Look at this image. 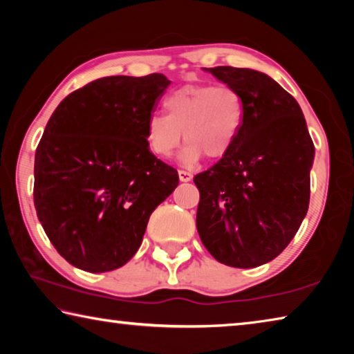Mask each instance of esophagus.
Listing matches in <instances>:
<instances>
[{"mask_svg": "<svg viewBox=\"0 0 354 354\" xmlns=\"http://www.w3.org/2000/svg\"><path fill=\"white\" fill-rule=\"evenodd\" d=\"M178 176H179V181H181V183H189L190 179H192L190 173L185 171V170H179L178 171Z\"/></svg>", "mask_w": 354, "mask_h": 354, "instance_id": "obj_1", "label": "esophagus"}]
</instances>
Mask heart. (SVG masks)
Here are the masks:
<instances>
[{
	"mask_svg": "<svg viewBox=\"0 0 354 354\" xmlns=\"http://www.w3.org/2000/svg\"><path fill=\"white\" fill-rule=\"evenodd\" d=\"M165 115L147 120L145 139L156 158L169 159L181 143L187 145L179 160L192 165L206 154L220 159L231 151L241 134L245 104L242 95L231 86L190 84L164 100Z\"/></svg>",
	"mask_w": 354,
	"mask_h": 354,
	"instance_id": "1",
	"label": "heart"
}]
</instances>
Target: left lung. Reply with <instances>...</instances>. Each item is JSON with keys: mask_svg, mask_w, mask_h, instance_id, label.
Here are the masks:
<instances>
[{"mask_svg": "<svg viewBox=\"0 0 354 354\" xmlns=\"http://www.w3.org/2000/svg\"><path fill=\"white\" fill-rule=\"evenodd\" d=\"M242 95L245 118L234 147L198 173L196 230L218 262L251 268L273 261L309 207L315 148L297 100L251 68H205Z\"/></svg>", "mask_w": 354, "mask_h": 354, "instance_id": "8db88e82", "label": "left lung"}]
</instances>
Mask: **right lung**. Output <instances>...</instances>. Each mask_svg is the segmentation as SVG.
Segmentation results:
<instances>
[{
    "instance_id": "add662e5",
    "label": "right lung",
    "mask_w": 354,
    "mask_h": 354,
    "mask_svg": "<svg viewBox=\"0 0 354 354\" xmlns=\"http://www.w3.org/2000/svg\"><path fill=\"white\" fill-rule=\"evenodd\" d=\"M170 81L107 76L61 101L35 151L34 206L50 242L81 270L111 272L139 250L149 215L179 183L149 151L147 120Z\"/></svg>"
}]
</instances>
